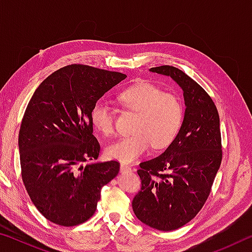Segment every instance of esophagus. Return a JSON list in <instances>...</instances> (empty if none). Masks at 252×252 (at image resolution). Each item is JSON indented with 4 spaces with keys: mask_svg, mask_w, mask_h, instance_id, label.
<instances>
[{
    "mask_svg": "<svg viewBox=\"0 0 252 252\" xmlns=\"http://www.w3.org/2000/svg\"><path fill=\"white\" fill-rule=\"evenodd\" d=\"M131 167L130 165H127V164H126V163H121V167H120V171L122 172V173H125V172H130L131 171Z\"/></svg>",
    "mask_w": 252,
    "mask_h": 252,
    "instance_id": "1",
    "label": "esophagus"
}]
</instances>
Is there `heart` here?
<instances>
[{
    "label": "heart",
    "mask_w": 252,
    "mask_h": 252,
    "mask_svg": "<svg viewBox=\"0 0 252 252\" xmlns=\"http://www.w3.org/2000/svg\"><path fill=\"white\" fill-rule=\"evenodd\" d=\"M118 99L138 117L132 129L133 134L122 136L106 148L105 153L110 159L130 163L148 152L151 144L155 149H164L176 140L185 118V109L178 95L142 82L122 91ZM91 120L102 134L113 133L114 113L106 102H95Z\"/></svg>",
    "instance_id": "heart-1"
}]
</instances>
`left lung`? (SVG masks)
Returning a JSON list of instances; mask_svg holds the SVG:
<instances>
[{
  "label": "left lung",
  "instance_id": "8db88e82",
  "mask_svg": "<svg viewBox=\"0 0 252 252\" xmlns=\"http://www.w3.org/2000/svg\"><path fill=\"white\" fill-rule=\"evenodd\" d=\"M150 71L180 85L187 108L176 140L161 156L140 163L142 187L132 208L141 222L171 231L192 220L211 192L222 161L220 119L211 96L185 72L170 65Z\"/></svg>",
  "mask_w": 252,
  "mask_h": 252
}]
</instances>
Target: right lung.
<instances>
[{
  "label": "right lung",
  "instance_id": "right-lung-1",
  "mask_svg": "<svg viewBox=\"0 0 252 252\" xmlns=\"http://www.w3.org/2000/svg\"><path fill=\"white\" fill-rule=\"evenodd\" d=\"M126 78L120 72L71 64L49 75L30 100L19 132L22 180L44 218L62 227L94 215L102 187L116 178L118 161L97 159L93 105Z\"/></svg>",
  "mask_w": 252,
  "mask_h": 252
}]
</instances>
